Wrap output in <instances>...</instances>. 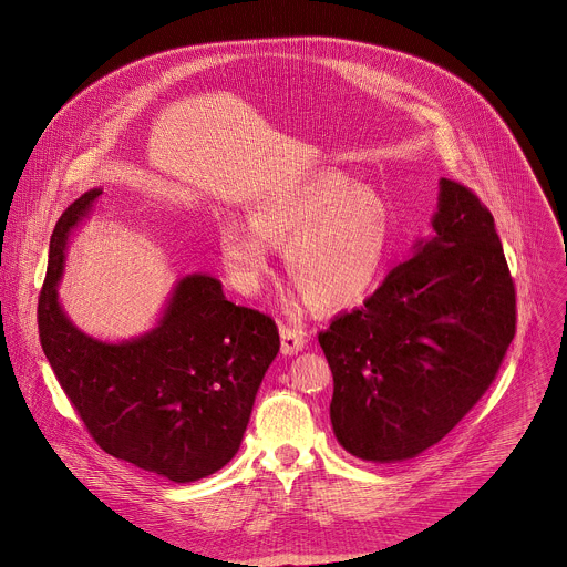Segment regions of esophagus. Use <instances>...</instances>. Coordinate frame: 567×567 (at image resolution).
Returning <instances> with one entry per match:
<instances>
[{
  "mask_svg": "<svg viewBox=\"0 0 567 567\" xmlns=\"http://www.w3.org/2000/svg\"><path fill=\"white\" fill-rule=\"evenodd\" d=\"M305 332L298 330V328H289V326H280V350L282 354H296L305 348Z\"/></svg>",
  "mask_w": 567,
  "mask_h": 567,
  "instance_id": "34e87169",
  "label": "esophagus"
}]
</instances>
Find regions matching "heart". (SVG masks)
I'll list each match as a JSON object with an SVG mask.
<instances>
[{"mask_svg":"<svg viewBox=\"0 0 567 567\" xmlns=\"http://www.w3.org/2000/svg\"><path fill=\"white\" fill-rule=\"evenodd\" d=\"M249 221L226 219L217 245L239 291H256L285 247L291 282L318 309L359 305L379 282L392 247L385 197L337 171H320L258 199Z\"/></svg>","mask_w":567,"mask_h":567,"instance_id":"obj_1","label":"heart"}]
</instances>
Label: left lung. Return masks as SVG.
I'll return each mask as SVG.
<instances>
[{
	"label": "left lung",
	"mask_w": 567,
	"mask_h": 567,
	"mask_svg": "<svg viewBox=\"0 0 567 567\" xmlns=\"http://www.w3.org/2000/svg\"><path fill=\"white\" fill-rule=\"evenodd\" d=\"M433 230L361 309L318 334L334 374V435L368 462L411 460L451 433L516 334V289L489 208L440 179Z\"/></svg>",
	"instance_id": "obj_1"
}]
</instances>
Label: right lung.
<instances>
[{
    "label": "right lung",
    "instance_id": "right-lung-1",
    "mask_svg": "<svg viewBox=\"0 0 567 567\" xmlns=\"http://www.w3.org/2000/svg\"><path fill=\"white\" fill-rule=\"evenodd\" d=\"M101 188L58 219L38 298L42 350L71 406L110 455L173 482H195L233 460L262 377L280 350L271 316L226 300L221 282H177L156 328L105 343L80 332L58 302L64 249Z\"/></svg>",
    "mask_w": 567,
    "mask_h": 567
}]
</instances>
